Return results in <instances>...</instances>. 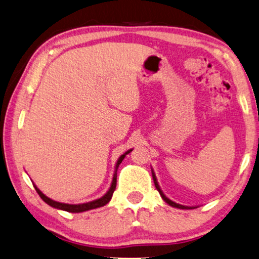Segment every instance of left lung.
<instances>
[{"mask_svg":"<svg viewBox=\"0 0 259 259\" xmlns=\"http://www.w3.org/2000/svg\"><path fill=\"white\" fill-rule=\"evenodd\" d=\"M151 171H152V178H153L155 188H157V190L159 191V194H160V196H161V198H162L163 200H165V202H166L168 205H170V206L176 207V208H181V210H192V208H196V207H197V206H186V205L178 204V203L173 202V200H171V199L168 198V197H167L165 194H163V191L161 190V188H160L159 183H158V180H157V176H155L154 170L152 169V168H151Z\"/></svg>","mask_w":259,"mask_h":259,"instance_id":"left-lung-1","label":"left lung"}]
</instances>
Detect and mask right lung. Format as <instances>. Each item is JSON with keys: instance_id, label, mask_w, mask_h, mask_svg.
Here are the masks:
<instances>
[{"instance_id": "right-lung-1", "label": "right lung", "mask_w": 259, "mask_h": 259, "mask_svg": "<svg viewBox=\"0 0 259 259\" xmlns=\"http://www.w3.org/2000/svg\"><path fill=\"white\" fill-rule=\"evenodd\" d=\"M133 151V149H130L125 152V153H123L120 158L117 159L116 163H115V170H114V174H113V180H112V184H110V187L108 189V191L106 192V194L100 197V198H98L96 200H92V202H89V203H83V204H65V203H60V202H56L54 199H51L49 197H47L46 195L44 194L42 191L40 190V189L35 186L33 183V186L35 188L36 192H38L39 196L41 197V199L44 200L45 203H47L49 206L57 208V210H62V211H67V212H71V213H80V212H85V211H89V210H93V208H98V207H101V206H105L106 204H107L110 199H112V196L115 191V188H116V178H117V168L120 166V163L122 162V160L125 158L126 154H129L130 152Z\"/></svg>"}]
</instances>
